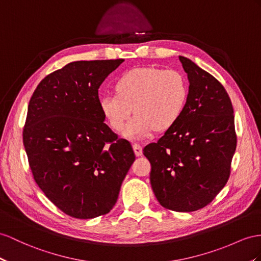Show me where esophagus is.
I'll use <instances>...</instances> for the list:
<instances>
[{"label": "esophagus", "mask_w": 261, "mask_h": 261, "mask_svg": "<svg viewBox=\"0 0 261 261\" xmlns=\"http://www.w3.org/2000/svg\"><path fill=\"white\" fill-rule=\"evenodd\" d=\"M132 146H133V151H135V154L137 156H141L142 155V146L138 143H135Z\"/></svg>", "instance_id": "obj_1"}]
</instances>
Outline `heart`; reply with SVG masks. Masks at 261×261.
<instances>
[{
    "label": "heart",
    "mask_w": 261,
    "mask_h": 261,
    "mask_svg": "<svg viewBox=\"0 0 261 261\" xmlns=\"http://www.w3.org/2000/svg\"><path fill=\"white\" fill-rule=\"evenodd\" d=\"M116 93L100 97L99 108L112 130L120 131L133 108L137 115L127 124L122 136L142 140L158 129L168 130L181 119L189 101L190 85L184 73L151 67L133 68L120 76Z\"/></svg>",
    "instance_id": "b5f03b06"
}]
</instances>
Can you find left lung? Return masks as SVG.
<instances>
[{
  "instance_id": "obj_1",
  "label": "left lung",
  "mask_w": 261,
  "mask_h": 261,
  "mask_svg": "<svg viewBox=\"0 0 261 261\" xmlns=\"http://www.w3.org/2000/svg\"><path fill=\"white\" fill-rule=\"evenodd\" d=\"M190 95L178 122L143 149L150 182L163 207L194 212L215 198L228 181L236 150L233 109L228 93L211 73L179 56Z\"/></svg>"
}]
</instances>
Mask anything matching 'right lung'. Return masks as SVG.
Here are the masks:
<instances>
[{"label":"right lung","instance_id":"obj_1","mask_svg":"<svg viewBox=\"0 0 261 261\" xmlns=\"http://www.w3.org/2000/svg\"><path fill=\"white\" fill-rule=\"evenodd\" d=\"M124 59L79 61L46 76L30 100L23 143L38 188L67 215L109 213L136 160L99 108L98 89Z\"/></svg>","mask_w":261,"mask_h":261}]
</instances>
